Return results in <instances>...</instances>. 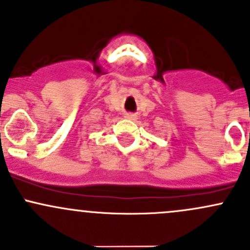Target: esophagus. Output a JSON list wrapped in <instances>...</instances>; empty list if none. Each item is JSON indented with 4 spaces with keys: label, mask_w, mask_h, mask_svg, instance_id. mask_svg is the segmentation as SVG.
I'll return each instance as SVG.
<instances>
[{
    "label": "esophagus",
    "mask_w": 250,
    "mask_h": 250,
    "mask_svg": "<svg viewBox=\"0 0 250 250\" xmlns=\"http://www.w3.org/2000/svg\"><path fill=\"white\" fill-rule=\"evenodd\" d=\"M126 119H130V120H135L137 119V117H136V114H132V113H127V114L125 115Z\"/></svg>",
    "instance_id": "obj_1"
}]
</instances>
